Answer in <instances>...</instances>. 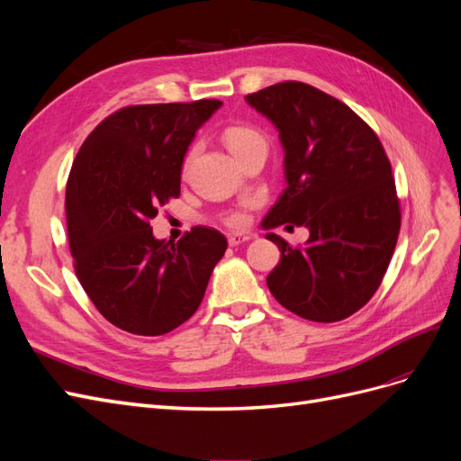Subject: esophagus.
Here are the masks:
<instances>
[{
    "instance_id": "1",
    "label": "esophagus",
    "mask_w": 461,
    "mask_h": 461,
    "mask_svg": "<svg viewBox=\"0 0 461 461\" xmlns=\"http://www.w3.org/2000/svg\"><path fill=\"white\" fill-rule=\"evenodd\" d=\"M248 240H252V234H229V244L230 246H239Z\"/></svg>"
}]
</instances>
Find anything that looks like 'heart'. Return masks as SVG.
Wrapping results in <instances>:
<instances>
[{"instance_id": "1", "label": "heart", "mask_w": 461, "mask_h": 461, "mask_svg": "<svg viewBox=\"0 0 461 461\" xmlns=\"http://www.w3.org/2000/svg\"><path fill=\"white\" fill-rule=\"evenodd\" d=\"M222 140H225L227 148L230 149V153H232L234 158L242 156V153L248 148H252L256 144H265L263 134L259 131H256L254 127H248V124H232V127H227L225 131H222ZM194 153H196V146H192L186 151L185 161H183V171L185 173L188 171ZM222 221H225L229 227H240V225H244V215H240V213H229V215H225V219H222Z\"/></svg>"}]
</instances>
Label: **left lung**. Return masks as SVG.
Wrapping results in <instances>:
<instances>
[{"instance_id":"1","label":"left lung","mask_w":461,"mask_h":461,"mask_svg":"<svg viewBox=\"0 0 461 461\" xmlns=\"http://www.w3.org/2000/svg\"><path fill=\"white\" fill-rule=\"evenodd\" d=\"M285 146L286 190L265 229L305 225V246L267 239L281 261L267 275L276 302L317 323L350 317L381 286L400 234V200L379 136L337 97L298 80L248 94Z\"/></svg>"}]
</instances>
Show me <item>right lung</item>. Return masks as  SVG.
<instances>
[{
  "mask_svg": "<svg viewBox=\"0 0 461 461\" xmlns=\"http://www.w3.org/2000/svg\"><path fill=\"white\" fill-rule=\"evenodd\" d=\"M219 100L127 105L88 134L67 180L65 213L75 273L115 327L159 337L203 300L227 239L194 227L176 244L156 240L149 219L180 196L185 153Z\"/></svg>",
  "mask_w": 461,
  "mask_h": 461,
  "instance_id": "1",
  "label": "right lung"
}]
</instances>
